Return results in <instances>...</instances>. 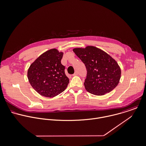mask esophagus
Returning a JSON list of instances; mask_svg holds the SVG:
<instances>
[{"mask_svg": "<svg viewBox=\"0 0 146 146\" xmlns=\"http://www.w3.org/2000/svg\"><path fill=\"white\" fill-rule=\"evenodd\" d=\"M78 72L76 71V72H75V73L73 74V76H77V75H78Z\"/></svg>", "mask_w": 146, "mask_h": 146, "instance_id": "esophagus-1", "label": "esophagus"}]
</instances>
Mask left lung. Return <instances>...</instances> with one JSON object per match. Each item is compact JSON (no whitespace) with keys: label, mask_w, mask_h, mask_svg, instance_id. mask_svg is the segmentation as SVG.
I'll return each mask as SVG.
<instances>
[{"label":"left lung","mask_w":146,"mask_h":146,"mask_svg":"<svg viewBox=\"0 0 146 146\" xmlns=\"http://www.w3.org/2000/svg\"><path fill=\"white\" fill-rule=\"evenodd\" d=\"M73 51L86 66L87 76L84 85L88 92L103 95L116 87L121 72L115 59L94 46L76 48Z\"/></svg>","instance_id":"8db88e82"}]
</instances>
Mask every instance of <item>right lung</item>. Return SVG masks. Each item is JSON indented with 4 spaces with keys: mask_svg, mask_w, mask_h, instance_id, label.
<instances>
[{
    "mask_svg": "<svg viewBox=\"0 0 146 146\" xmlns=\"http://www.w3.org/2000/svg\"><path fill=\"white\" fill-rule=\"evenodd\" d=\"M63 52L55 48L42 54L30 66L28 78L33 88L40 95L53 98L63 92L69 80L61 63Z\"/></svg>",
    "mask_w": 146,
    "mask_h": 146,
    "instance_id": "right-lung-1",
    "label": "right lung"
}]
</instances>
